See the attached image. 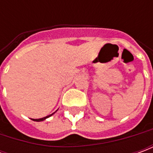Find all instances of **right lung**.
Returning a JSON list of instances; mask_svg holds the SVG:
<instances>
[{
  "label": "right lung",
  "mask_w": 153,
  "mask_h": 153,
  "mask_svg": "<svg viewBox=\"0 0 153 153\" xmlns=\"http://www.w3.org/2000/svg\"><path fill=\"white\" fill-rule=\"evenodd\" d=\"M55 113V112H54ZM53 113V114H54ZM53 114H51V115H47V116H46V117H43V118H40V119H32L33 120H34V121H42V120H46L47 118H48V117H50V116H51V115H53Z\"/></svg>",
  "instance_id": "1"
}]
</instances>
